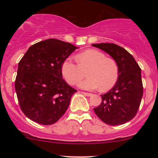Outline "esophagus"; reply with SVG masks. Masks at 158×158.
Wrapping results in <instances>:
<instances>
[{
    "label": "esophagus",
    "instance_id": "obj_1",
    "mask_svg": "<svg viewBox=\"0 0 158 158\" xmlns=\"http://www.w3.org/2000/svg\"><path fill=\"white\" fill-rule=\"evenodd\" d=\"M82 94H84L85 96H86V97H90V96H92L93 94H90V93H86V92H82Z\"/></svg>",
    "mask_w": 158,
    "mask_h": 158
}]
</instances>
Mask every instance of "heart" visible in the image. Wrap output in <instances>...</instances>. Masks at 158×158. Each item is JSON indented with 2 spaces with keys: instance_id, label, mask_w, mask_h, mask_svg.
<instances>
[{
  "instance_id": "b5f03b06",
  "label": "heart",
  "mask_w": 158,
  "mask_h": 158,
  "mask_svg": "<svg viewBox=\"0 0 158 158\" xmlns=\"http://www.w3.org/2000/svg\"><path fill=\"white\" fill-rule=\"evenodd\" d=\"M77 63L70 58L61 64V74L68 84L74 85L85 77L88 78L79 83V88L94 90L100 88L102 91L111 89L119 78V67L117 62L99 50L89 49L76 56Z\"/></svg>"
}]
</instances>
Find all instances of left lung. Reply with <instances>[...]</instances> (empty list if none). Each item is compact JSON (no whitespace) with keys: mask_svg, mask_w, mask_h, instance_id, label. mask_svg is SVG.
I'll return each mask as SVG.
<instances>
[{"mask_svg":"<svg viewBox=\"0 0 158 158\" xmlns=\"http://www.w3.org/2000/svg\"><path fill=\"white\" fill-rule=\"evenodd\" d=\"M111 56L119 67V78L94 112L101 120L118 126L131 120L139 109L143 94L141 69L135 58L122 47L110 43L93 44Z\"/></svg>","mask_w":158,"mask_h":158,"instance_id":"1","label":"left lung"}]
</instances>
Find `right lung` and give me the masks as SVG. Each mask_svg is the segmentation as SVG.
<instances>
[{
	"label": "right lung",
	"mask_w": 158,
	"mask_h": 158,
	"mask_svg": "<svg viewBox=\"0 0 158 158\" xmlns=\"http://www.w3.org/2000/svg\"><path fill=\"white\" fill-rule=\"evenodd\" d=\"M77 48L50 39L32 45L19 61L15 88L21 109L29 119L51 125L64 115L77 90L63 79L61 64Z\"/></svg>",
	"instance_id": "obj_1"
}]
</instances>
